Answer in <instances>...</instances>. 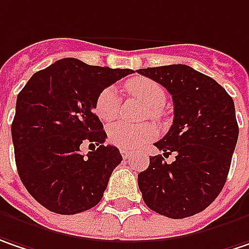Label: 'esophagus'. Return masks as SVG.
<instances>
[{"label": "esophagus", "instance_id": "obj_1", "mask_svg": "<svg viewBox=\"0 0 249 249\" xmlns=\"http://www.w3.org/2000/svg\"><path fill=\"white\" fill-rule=\"evenodd\" d=\"M120 154H121V156H123L124 159H129V158L132 156V152H129L128 149H120Z\"/></svg>", "mask_w": 249, "mask_h": 249}]
</instances>
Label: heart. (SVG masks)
<instances>
[{
	"label": "heart",
	"instance_id": "b5f03b06",
	"mask_svg": "<svg viewBox=\"0 0 249 249\" xmlns=\"http://www.w3.org/2000/svg\"><path fill=\"white\" fill-rule=\"evenodd\" d=\"M125 89L131 95L149 107V115L158 117L159 108L166 103V90L158 81L148 77H134L125 83ZM95 114L103 121H111L118 114V94L114 87L104 89L95 100ZM156 126L151 123L129 125L125 123L112 124L107 131L108 141L123 149H138L145 142L156 137Z\"/></svg>",
	"mask_w": 249,
	"mask_h": 249
}]
</instances>
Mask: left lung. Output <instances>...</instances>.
I'll use <instances>...</instances> for the list:
<instances>
[{
  "label": "left lung",
  "mask_w": 249,
  "mask_h": 249,
  "mask_svg": "<svg viewBox=\"0 0 249 249\" xmlns=\"http://www.w3.org/2000/svg\"><path fill=\"white\" fill-rule=\"evenodd\" d=\"M163 86L173 100V124L155 146L162 155L151 156L138 175L145 204L169 218H184L207 209L226 184L238 124L232 98L217 81L186 65L137 70Z\"/></svg>",
  "instance_id": "left-lung-1"
}]
</instances>
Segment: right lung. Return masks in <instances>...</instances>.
<instances>
[{
	"instance_id": "obj_1",
	"label": "right lung",
	"mask_w": 249,
	"mask_h": 249,
	"mask_svg": "<svg viewBox=\"0 0 249 249\" xmlns=\"http://www.w3.org/2000/svg\"><path fill=\"white\" fill-rule=\"evenodd\" d=\"M131 73L66 57L36 71L18 94L11 125L15 163L29 195L48 210L77 214L103 198L123 156L103 145L107 134L93 110L106 87ZM84 142L99 148L84 157Z\"/></svg>"
}]
</instances>
